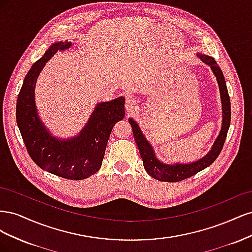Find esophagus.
Segmentation results:
<instances>
[{"instance_id":"1","label":"esophagus","mask_w":252,"mask_h":252,"mask_svg":"<svg viewBox=\"0 0 252 252\" xmlns=\"http://www.w3.org/2000/svg\"><path fill=\"white\" fill-rule=\"evenodd\" d=\"M125 107H126V109H127L129 112H131V111H134V110L138 109L139 103H138V101L135 100V98H133V97H131V96H128V97L126 98Z\"/></svg>"}]
</instances>
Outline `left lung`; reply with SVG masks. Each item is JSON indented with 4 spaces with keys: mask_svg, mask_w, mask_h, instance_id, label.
<instances>
[{
    "mask_svg": "<svg viewBox=\"0 0 252 252\" xmlns=\"http://www.w3.org/2000/svg\"><path fill=\"white\" fill-rule=\"evenodd\" d=\"M200 59L203 62L210 66L213 73L217 77L220 93V100H222L223 106V125L220 132L216 140L215 144L208 152L207 156H205L203 158L199 159L194 163L190 164H177V165H165L162 164L158 159L155 157V152L152 150L151 145L148 141L144 138L142 131L140 130V127L132 119H129V123L132 127V131L134 135V140L136 145H138L140 155L143 159L144 168L151 175L154 179H157L162 182H170L175 183L180 182L185 179H188L192 175L196 174L199 171L205 169L206 167L210 166L213 162L216 161L217 158L222 151L224 146V143L227 136L228 129L230 125V118H231V108H230V97L228 94V90L226 86V82L224 79V75L220 68L217 64L216 60L206 55H199Z\"/></svg>",
    "mask_w": 252,
    "mask_h": 252,
    "instance_id": "1",
    "label": "left lung"
}]
</instances>
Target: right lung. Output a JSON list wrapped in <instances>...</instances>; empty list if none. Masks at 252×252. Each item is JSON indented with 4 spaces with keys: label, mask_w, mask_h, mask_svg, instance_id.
<instances>
[{
    "label": "right lung",
    "mask_w": 252,
    "mask_h": 252,
    "mask_svg": "<svg viewBox=\"0 0 252 252\" xmlns=\"http://www.w3.org/2000/svg\"><path fill=\"white\" fill-rule=\"evenodd\" d=\"M71 46L70 42H58L30 68L17 101V123L28 155L42 168L58 177L79 181L87 179L101 168L105 149L113 126L125 117V98L97 104L94 113L77 138L56 139L37 117L34 86L37 77L58 50Z\"/></svg>",
    "instance_id": "obj_1"
}]
</instances>
